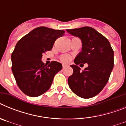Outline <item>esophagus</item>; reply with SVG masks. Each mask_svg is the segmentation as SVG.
I'll use <instances>...</instances> for the list:
<instances>
[{"label":"esophagus","instance_id":"esophagus-1","mask_svg":"<svg viewBox=\"0 0 126 126\" xmlns=\"http://www.w3.org/2000/svg\"><path fill=\"white\" fill-rule=\"evenodd\" d=\"M67 66H68V65H67V64H62V67H63V68H65V67H66Z\"/></svg>","mask_w":126,"mask_h":126}]
</instances>
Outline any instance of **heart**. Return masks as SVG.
I'll return each instance as SVG.
<instances>
[{"instance_id":"obj_1","label":"heart","mask_w":126,"mask_h":126,"mask_svg":"<svg viewBox=\"0 0 126 126\" xmlns=\"http://www.w3.org/2000/svg\"><path fill=\"white\" fill-rule=\"evenodd\" d=\"M62 61H64V62H67L70 60V57L68 56V55H63L61 58Z\"/></svg>"}]
</instances>
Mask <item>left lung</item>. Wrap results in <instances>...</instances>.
<instances>
[{
  "label": "left lung",
  "mask_w": 126,
  "mask_h": 126,
  "mask_svg": "<svg viewBox=\"0 0 126 126\" xmlns=\"http://www.w3.org/2000/svg\"><path fill=\"white\" fill-rule=\"evenodd\" d=\"M69 34L81 39V52L76 57L71 67L73 74L68 78L71 90L83 98L96 96L109 81L113 67V51L110 42L102 34L88 26L67 30ZM87 63L81 72L79 63Z\"/></svg>",
  "instance_id": "obj_1"
}]
</instances>
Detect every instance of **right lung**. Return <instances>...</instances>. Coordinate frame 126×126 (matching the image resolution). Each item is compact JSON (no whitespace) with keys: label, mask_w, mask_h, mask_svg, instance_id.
<instances>
[{"label":"right lung","mask_w":126,"mask_h":126,"mask_svg":"<svg viewBox=\"0 0 126 126\" xmlns=\"http://www.w3.org/2000/svg\"><path fill=\"white\" fill-rule=\"evenodd\" d=\"M63 30L41 26L18 41L11 55L12 71L18 87L26 95L36 97L50 88L53 77L62 68L59 62L48 65L42 62L43 53L50 50Z\"/></svg>","instance_id":"add662e5"}]
</instances>
